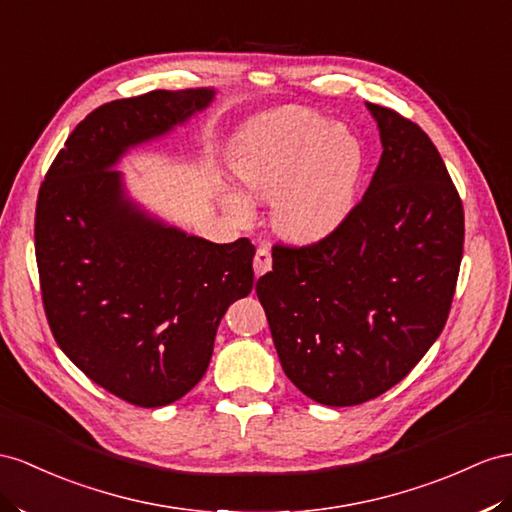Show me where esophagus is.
Here are the masks:
<instances>
[{
  "label": "esophagus",
  "instance_id": "esophagus-1",
  "mask_svg": "<svg viewBox=\"0 0 512 512\" xmlns=\"http://www.w3.org/2000/svg\"><path fill=\"white\" fill-rule=\"evenodd\" d=\"M253 268H255V274L259 277V274H264L272 268V253L268 246H259L257 253H255V259H253Z\"/></svg>",
  "mask_w": 512,
  "mask_h": 512
}]
</instances>
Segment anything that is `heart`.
Listing matches in <instances>:
<instances>
[{
  "instance_id": "obj_1",
  "label": "heart",
  "mask_w": 512,
  "mask_h": 512,
  "mask_svg": "<svg viewBox=\"0 0 512 512\" xmlns=\"http://www.w3.org/2000/svg\"><path fill=\"white\" fill-rule=\"evenodd\" d=\"M233 170L255 199H272V225L296 244L324 240L348 218L363 173L359 138L326 116L292 108L266 116L244 131ZM238 218L253 205L231 194Z\"/></svg>"
}]
</instances>
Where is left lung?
<instances>
[{
	"label": "left lung",
	"instance_id": "left-lung-1",
	"mask_svg": "<svg viewBox=\"0 0 512 512\" xmlns=\"http://www.w3.org/2000/svg\"><path fill=\"white\" fill-rule=\"evenodd\" d=\"M383 155L363 199L324 240L279 242L255 285L287 378L326 406L378 398L450 316L463 201L426 131L368 103Z\"/></svg>",
	"mask_w": 512,
	"mask_h": 512
}]
</instances>
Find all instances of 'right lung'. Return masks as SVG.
Returning a JSON list of instances; mask_svg holds the SVG:
<instances>
[{
  "label": "right lung",
  "mask_w": 512,
  "mask_h": 512,
  "mask_svg": "<svg viewBox=\"0 0 512 512\" xmlns=\"http://www.w3.org/2000/svg\"><path fill=\"white\" fill-rule=\"evenodd\" d=\"M214 99L151 90L90 112L38 190L34 246L54 339L90 381L155 409L201 381L218 324L253 290L255 246L214 244L149 218L112 166Z\"/></svg>",
  "instance_id": "right-lung-1"
}]
</instances>
